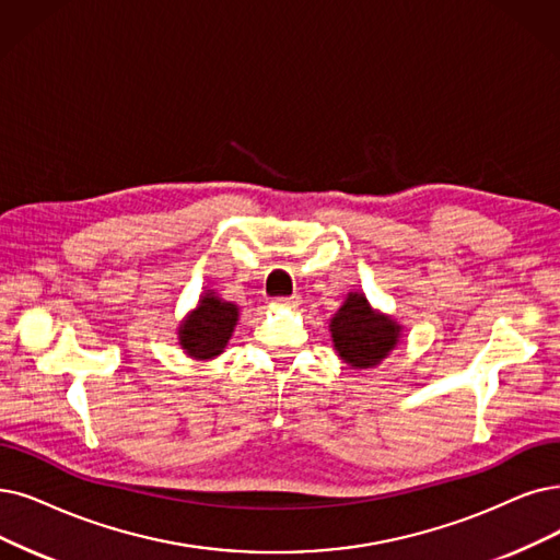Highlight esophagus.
Listing matches in <instances>:
<instances>
[{
	"instance_id": "1",
	"label": "esophagus",
	"mask_w": 560,
	"mask_h": 560,
	"mask_svg": "<svg viewBox=\"0 0 560 560\" xmlns=\"http://www.w3.org/2000/svg\"><path fill=\"white\" fill-rule=\"evenodd\" d=\"M276 307H296L299 305V296H284V299H273Z\"/></svg>"
}]
</instances>
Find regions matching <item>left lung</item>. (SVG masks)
<instances>
[{
    "label": "left lung",
    "mask_w": 560,
    "mask_h": 560,
    "mask_svg": "<svg viewBox=\"0 0 560 560\" xmlns=\"http://www.w3.org/2000/svg\"><path fill=\"white\" fill-rule=\"evenodd\" d=\"M335 353L351 370H372L393 353L401 340V324L372 307L363 292H349L328 324Z\"/></svg>",
    "instance_id": "left-lung-1"
}]
</instances>
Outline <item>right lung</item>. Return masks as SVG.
<instances>
[{"label":"right lung","mask_w":560,"mask_h":560,"mask_svg":"<svg viewBox=\"0 0 560 560\" xmlns=\"http://www.w3.org/2000/svg\"><path fill=\"white\" fill-rule=\"evenodd\" d=\"M241 310L222 299L215 289H205L197 305L176 326V340L184 353L197 363L218 358L232 340Z\"/></svg>","instance_id":"obj_1"}]
</instances>
